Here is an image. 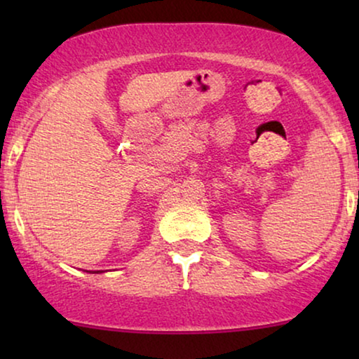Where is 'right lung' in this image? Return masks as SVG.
Returning a JSON list of instances; mask_svg holds the SVG:
<instances>
[{
    "instance_id": "right-lung-1",
    "label": "right lung",
    "mask_w": 359,
    "mask_h": 359,
    "mask_svg": "<svg viewBox=\"0 0 359 359\" xmlns=\"http://www.w3.org/2000/svg\"><path fill=\"white\" fill-rule=\"evenodd\" d=\"M93 273H102V271H93Z\"/></svg>"
}]
</instances>
